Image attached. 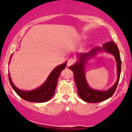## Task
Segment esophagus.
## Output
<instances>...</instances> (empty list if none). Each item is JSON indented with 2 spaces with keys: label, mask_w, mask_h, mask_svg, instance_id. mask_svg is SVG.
<instances>
[{
  "label": "esophagus",
  "mask_w": 132,
  "mask_h": 132,
  "mask_svg": "<svg viewBox=\"0 0 132 132\" xmlns=\"http://www.w3.org/2000/svg\"><path fill=\"white\" fill-rule=\"evenodd\" d=\"M75 63V60L74 58H69L68 61V66H71Z\"/></svg>",
  "instance_id": "obj_1"
}]
</instances>
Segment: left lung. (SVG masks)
<instances>
[{
    "mask_svg": "<svg viewBox=\"0 0 132 132\" xmlns=\"http://www.w3.org/2000/svg\"><path fill=\"white\" fill-rule=\"evenodd\" d=\"M104 50L106 52L112 53L115 56L118 66V79L116 83L109 90L105 92L97 91L90 89L87 84L84 74V65L89 57L95 55L97 51ZM79 60L78 63L71 66L69 69L74 72V76L76 85L78 88V95L84 101L89 103L101 102L108 99L112 96L117 89L119 83L120 75L121 72V59L119 48L113 41L107 42L102 45V48L96 47L90 50L89 53L81 54L79 56Z\"/></svg>",
    "mask_w": 132,
    "mask_h": 132,
    "instance_id": "obj_1",
    "label": "left lung"
}]
</instances>
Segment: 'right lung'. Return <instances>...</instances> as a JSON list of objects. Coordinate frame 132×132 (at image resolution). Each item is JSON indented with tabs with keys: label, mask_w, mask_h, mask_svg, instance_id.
I'll list each match as a JSON object with an SVG mask.
<instances>
[{
	"label": "right lung",
	"mask_w": 132,
	"mask_h": 132,
	"mask_svg": "<svg viewBox=\"0 0 132 132\" xmlns=\"http://www.w3.org/2000/svg\"><path fill=\"white\" fill-rule=\"evenodd\" d=\"M66 63L62 64L54 68L51 72L45 82L39 88L30 91H23L16 88L11 81L9 75V81L13 90L20 97L25 101L32 102H44L50 100L54 94L57 80L61 71L65 69Z\"/></svg>",
	"instance_id": "obj_1"
}]
</instances>
